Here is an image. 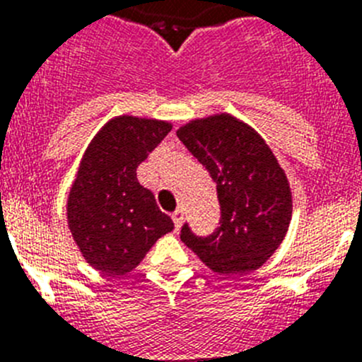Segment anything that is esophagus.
<instances>
[{
    "mask_svg": "<svg viewBox=\"0 0 362 362\" xmlns=\"http://www.w3.org/2000/svg\"><path fill=\"white\" fill-rule=\"evenodd\" d=\"M172 219H174V225H175V228L179 230V226H181V223H183V212H181V210H175L174 214H172Z\"/></svg>",
    "mask_w": 362,
    "mask_h": 362,
    "instance_id": "34e87169",
    "label": "esophagus"
}]
</instances>
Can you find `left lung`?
I'll return each mask as SVG.
<instances>
[{"mask_svg": "<svg viewBox=\"0 0 362 362\" xmlns=\"http://www.w3.org/2000/svg\"><path fill=\"white\" fill-rule=\"evenodd\" d=\"M179 141L210 172L221 204L219 228L181 241L212 272L246 274L276 254L292 221V190L279 161L250 124L221 112L177 129Z\"/></svg>", "mask_w": 362, "mask_h": 362, "instance_id": "8db88e82", "label": "left lung"}]
</instances>
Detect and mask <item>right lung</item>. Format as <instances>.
Returning <instances> with one entry per match:
<instances>
[{
    "mask_svg": "<svg viewBox=\"0 0 362 362\" xmlns=\"http://www.w3.org/2000/svg\"><path fill=\"white\" fill-rule=\"evenodd\" d=\"M170 130V121L123 114L108 119L86 146L66 199V223L83 259L98 272L134 270L174 230L136 172Z\"/></svg>",
    "mask_w": 362,
    "mask_h": 362,
    "instance_id": "obj_1",
    "label": "right lung"
}]
</instances>
